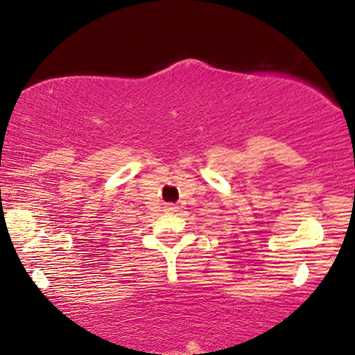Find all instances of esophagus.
Instances as JSON below:
<instances>
[{
	"instance_id": "esophagus-1",
	"label": "esophagus",
	"mask_w": 355,
	"mask_h": 355,
	"mask_svg": "<svg viewBox=\"0 0 355 355\" xmlns=\"http://www.w3.org/2000/svg\"><path fill=\"white\" fill-rule=\"evenodd\" d=\"M176 208H178V207H174V205H168V210H169V211H176Z\"/></svg>"
}]
</instances>
